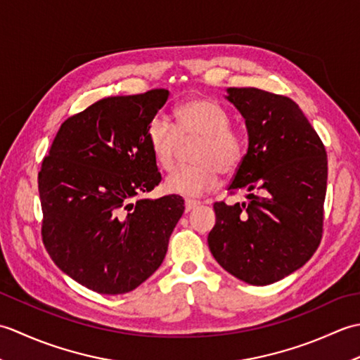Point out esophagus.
Listing matches in <instances>:
<instances>
[{"instance_id":"34e87169","label":"esophagus","mask_w":360,"mask_h":360,"mask_svg":"<svg viewBox=\"0 0 360 360\" xmlns=\"http://www.w3.org/2000/svg\"><path fill=\"white\" fill-rule=\"evenodd\" d=\"M184 205H186V212H190L193 210L196 205H200V201H195V200H186L184 201Z\"/></svg>"}]
</instances>
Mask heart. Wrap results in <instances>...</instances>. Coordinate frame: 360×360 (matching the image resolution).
Returning <instances> with one entry per match:
<instances>
[{
    "label": "heart",
    "mask_w": 360,
    "mask_h": 360,
    "mask_svg": "<svg viewBox=\"0 0 360 360\" xmlns=\"http://www.w3.org/2000/svg\"><path fill=\"white\" fill-rule=\"evenodd\" d=\"M176 128L164 116L153 117L147 127V143L158 167L170 170L179 141L198 139L192 165H181L167 176L168 193L198 196L218 184L219 174L233 173L243 159V143L229 125L227 111L218 102L193 97L174 110Z\"/></svg>",
    "instance_id": "heart-1"
}]
</instances>
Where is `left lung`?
<instances>
[{"label": "left lung", "mask_w": 360, "mask_h": 360, "mask_svg": "<svg viewBox=\"0 0 360 360\" xmlns=\"http://www.w3.org/2000/svg\"><path fill=\"white\" fill-rule=\"evenodd\" d=\"M226 98L246 122L249 147L229 192L246 202H215L209 248L219 266L249 285L285 278L308 262L323 232L325 145L289 97L229 88Z\"/></svg>", "instance_id": "8db88e82"}]
</instances>
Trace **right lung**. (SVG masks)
I'll return each mask as SVG.
<instances>
[{
	"instance_id": "1",
	"label": "right lung",
	"mask_w": 360,
	"mask_h": 360,
	"mask_svg": "<svg viewBox=\"0 0 360 360\" xmlns=\"http://www.w3.org/2000/svg\"><path fill=\"white\" fill-rule=\"evenodd\" d=\"M167 89L106 97L66 119L38 173L43 244L52 262L98 294H125L162 264L184 200H143L160 173L147 127Z\"/></svg>"
}]
</instances>
